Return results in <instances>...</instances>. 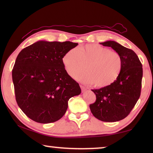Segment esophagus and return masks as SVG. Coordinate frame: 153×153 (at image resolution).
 I'll return each instance as SVG.
<instances>
[{
  "instance_id": "obj_1",
  "label": "esophagus",
  "mask_w": 153,
  "mask_h": 153,
  "mask_svg": "<svg viewBox=\"0 0 153 153\" xmlns=\"http://www.w3.org/2000/svg\"><path fill=\"white\" fill-rule=\"evenodd\" d=\"M80 87H81V89H82V92H85V91L87 90V88H86V87H84V86H83V85H80Z\"/></svg>"
}]
</instances>
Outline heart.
<instances>
[{
  "label": "heart",
  "mask_w": 153,
  "mask_h": 153,
  "mask_svg": "<svg viewBox=\"0 0 153 153\" xmlns=\"http://www.w3.org/2000/svg\"><path fill=\"white\" fill-rule=\"evenodd\" d=\"M62 63L66 72L76 78L85 70L87 72L77 77L85 83H93L97 87L110 86L118 79L122 68V59L114 51L98 44L82 45L64 54Z\"/></svg>",
  "instance_id": "obj_1"
}]
</instances>
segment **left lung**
Here are the masks:
<instances>
[{
    "mask_svg": "<svg viewBox=\"0 0 153 153\" xmlns=\"http://www.w3.org/2000/svg\"><path fill=\"white\" fill-rule=\"evenodd\" d=\"M119 53L122 68L118 79L110 86L92 89L96 101L89 105L93 115L102 122H114L129 115L141 95L142 64L134 51L114 41L100 43Z\"/></svg>",
    "mask_w": 153,
    "mask_h": 153,
    "instance_id": "1",
    "label": "left lung"
}]
</instances>
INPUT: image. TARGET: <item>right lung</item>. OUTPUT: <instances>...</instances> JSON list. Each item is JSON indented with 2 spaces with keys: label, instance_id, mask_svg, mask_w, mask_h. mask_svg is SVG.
Here are the masks:
<instances>
[{
  "label": "right lung",
  "instance_id": "obj_1",
  "mask_svg": "<svg viewBox=\"0 0 153 153\" xmlns=\"http://www.w3.org/2000/svg\"><path fill=\"white\" fill-rule=\"evenodd\" d=\"M78 43L37 41L18 55L12 70L16 102L33 121L52 123L66 113L68 102L81 93L79 83L68 74L62 56Z\"/></svg>",
  "mask_w": 153,
  "mask_h": 153
}]
</instances>
